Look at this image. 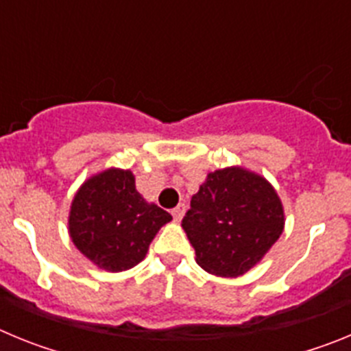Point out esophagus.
Masks as SVG:
<instances>
[{
	"mask_svg": "<svg viewBox=\"0 0 351 351\" xmlns=\"http://www.w3.org/2000/svg\"><path fill=\"white\" fill-rule=\"evenodd\" d=\"M184 213H186V206H184V204H179V206H176L172 209L173 219H176V221H181L182 216H184Z\"/></svg>",
	"mask_w": 351,
	"mask_h": 351,
	"instance_id": "obj_1",
	"label": "esophagus"
}]
</instances>
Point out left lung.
Returning a JSON list of instances; mask_svg holds the SVG:
<instances>
[{
	"label": "left lung",
	"instance_id": "obj_1",
	"mask_svg": "<svg viewBox=\"0 0 351 351\" xmlns=\"http://www.w3.org/2000/svg\"><path fill=\"white\" fill-rule=\"evenodd\" d=\"M182 228L204 271L237 278L256 265L283 234V204L267 179L228 167L207 173L191 197Z\"/></svg>",
	"mask_w": 351,
	"mask_h": 351
}]
</instances>
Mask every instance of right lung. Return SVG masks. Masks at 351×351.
I'll use <instances>...</instances> for the list:
<instances>
[{
	"label": "right lung",
	"mask_w": 351,
	"mask_h": 351,
	"mask_svg": "<svg viewBox=\"0 0 351 351\" xmlns=\"http://www.w3.org/2000/svg\"><path fill=\"white\" fill-rule=\"evenodd\" d=\"M172 219L135 190L132 170L107 169L84 182L73 197L68 232L95 265L121 272L142 262L161 226Z\"/></svg>",
	"instance_id": "add662e5"
}]
</instances>
